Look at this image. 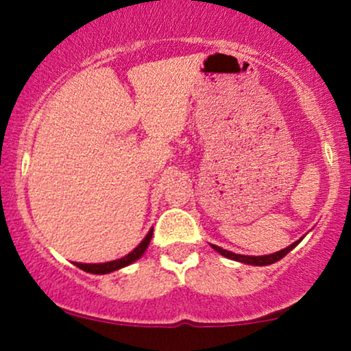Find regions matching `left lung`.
Instances as JSON below:
<instances>
[{
	"instance_id": "obj_1",
	"label": "left lung",
	"mask_w": 351,
	"mask_h": 351,
	"mask_svg": "<svg viewBox=\"0 0 351 351\" xmlns=\"http://www.w3.org/2000/svg\"><path fill=\"white\" fill-rule=\"evenodd\" d=\"M300 241L302 239L295 241V243L291 244V245H287V247L282 249V251H277V252H274V254H267V256H243V254H234V252H231V251H226V249L219 247V245H215V244H211V247L215 249L216 252H219L221 256L228 257V259L237 261V263L249 264V265H269V264L277 263V261H280L284 256H287V254L291 252L292 249L300 243Z\"/></svg>"
}]
</instances>
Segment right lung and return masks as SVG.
Returning a JSON list of instances; mask_svg holds the SVG:
<instances>
[{"label":"right lung","mask_w":351,"mask_h":351,"mask_svg":"<svg viewBox=\"0 0 351 351\" xmlns=\"http://www.w3.org/2000/svg\"><path fill=\"white\" fill-rule=\"evenodd\" d=\"M153 236V229L148 231V234L145 236V239L140 243L132 251L130 254L122 257V259H117V261H110V263H102V264H82V263H74V265H77L79 269L82 271L90 272V274H108V272H114L119 271V269L125 267V265H130L132 263H135L136 259L143 256V252L147 251L148 244H150V239Z\"/></svg>","instance_id":"right-lung-1"}]
</instances>
